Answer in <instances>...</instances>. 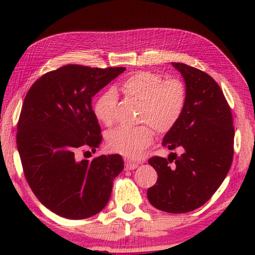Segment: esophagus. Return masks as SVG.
<instances>
[{
	"instance_id": "1",
	"label": "esophagus",
	"mask_w": 255,
	"mask_h": 255,
	"mask_svg": "<svg viewBox=\"0 0 255 255\" xmlns=\"http://www.w3.org/2000/svg\"><path fill=\"white\" fill-rule=\"evenodd\" d=\"M138 167V164L137 163H132V162H129V161H127V162H125V169L126 170H135V169H137Z\"/></svg>"
}]
</instances>
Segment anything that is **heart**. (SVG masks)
<instances>
[{
    "mask_svg": "<svg viewBox=\"0 0 255 255\" xmlns=\"http://www.w3.org/2000/svg\"><path fill=\"white\" fill-rule=\"evenodd\" d=\"M120 90L125 96L140 102L138 127H118L108 131L106 146L112 153L137 158L152 144L154 130L166 133L175 127L187 105V88L179 79L164 80L153 72H137L127 77ZM118 96L114 89L102 92L94 103L99 122L110 126L116 120Z\"/></svg>",
    "mask_w": 255,
    "mask_h": 255,
    "instance_id": "1",
    "label": "heart"
}]
</instances>
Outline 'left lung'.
Returning a JSON list of instances; mask_svg holds the SVG:
<instances>
[{
    "instance_id": "left-lung-1",
    "label": "left lung",
    "mask_w": 255,
    "mask_h": 255,
    "mask_svg": "<svg viewBox=\"0 0 255 255\" xmlns=\"http://www.w3.org/2000/svg\"><path fill=\"white\" fill-rule=\"evenodd\" d=\"M182 74L187 105L179 123L163 138V146L180 148L148 163L157 181L147 190L155 208L183 214L205 205L221 187L234 155V126L230 105L213 77L183 63H172Z\"/></svg>"
}]
</instances>
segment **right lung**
<instances>
[{"label":"right lung","mask_w":255,"mask_h":255,"mask_svg":"<svg viewBox=\"0 0 255 255\" xmlns=\"http://www.w3.org/2000/svg\"><path fill=\"white\" fill-rule=\"evenodd\" d=\"M125 70L70 64L39 77L24 98L16 131L23 173L38 200L62 217L100 213L124 170L118 154L80 161L76 153L101 144L92 98Z\"/></svg>","instance_id":"obj_1"}]
</instances>
